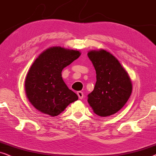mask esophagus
<instances>
[{
  "instance_id": "esophagus-1",
  "label": "esophagus",
  "mask_w": 156,
  "mask_h": 156,
  "mask_svg": "<svg viewBox=\"0 0 156 156\" xmlns=\"http://www.w3.org/2000/svg\"><path fill=\"white\" fill-rule=\"evenodd\" d=\"M77 94L78 95V98H79L80 99H83V93L82 92V91H78L77 92Z\"/></svg>"
}]
</instances>
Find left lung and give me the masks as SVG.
<instances>
[{
  "instance_id": "8db88e82",
  "label": "left lung",
  "mask_w": 156,
  "mask_h": 156,
  "mask_svg": "<svg viewBox=\"0 0 156 156\" xmlns=\"http://www.w3.org/2000/svg\"><path fill=\"white\" fill-rule=\"evenodd\" d=\"M88 56L96 72V83L94 90L88 95V102L96 115H113L131 95L130 77L118 59L105 50L90 51Z\"/></svg>"
}]
</instances>
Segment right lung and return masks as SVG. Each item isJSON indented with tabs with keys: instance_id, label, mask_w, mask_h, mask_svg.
<instances>
[{
	"instance_id": "1",
	"label": "right lung",
	"mask_w": 156,
	"mask_h": 156,
	"mask_svg": "<svg viewBox=\"0 0 156 156\" xmlns=\"http://www.w3.org/2000/svg\"><path fill=\"white\" fill-rule=\"evenodd\" d=\"M80 55L78 51L55 46L45 50L36 59L27 74L25 89L29 101L38 111L56 116L78 99L64 83L61 72Z\"/></svg>"
}]
</instances>
